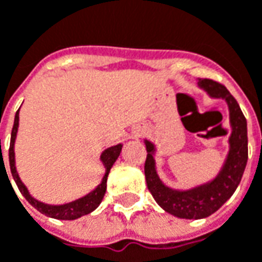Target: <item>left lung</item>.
<instances>
[{
	"instance_id": "8db88e82",
	"label": "left lung",
	"mask_w": 262,
	"mask_h": 262,
	"mask_svg": "<svg viewBox=\"0 0 262 262\" xmlns=\"http://www.w3.org/2000/svg\"><path fill=\"white\" fill-rule=\"evenodd\" d=\"M198 85L203 88L212 98H223L229 105L231 125V135L229 139L230 148L225 164L216 178L208 184H202L187 191H177L165 187L156 171V147L151 142H144L147 148L144 176L148 191L165 212L180 219H203L214 213L234 193L242 181L248 159L247 120L234 97L227 91L225 85L209 78H199Z\"/></svg>"
}]
</instances>
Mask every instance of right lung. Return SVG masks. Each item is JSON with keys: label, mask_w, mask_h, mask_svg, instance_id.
Wrapping results in <instances>:
<instances>
[{"label": "right lung", "mask_w": 262, "mask_h": 262, "mask_svg": "<svg viewBox=\"0 0 262 262\" xmlns=\"http://www.w3.org/2000/svg\"><path fill=\"white\" fill-rule=\"evenodd\" d=\"M18 126H19V109H18V112L15 114L14 127H12V133H11V143H9V168H11V174L14 177V181L16 182V185H18V189H19L20 193L25 196L26 201L31 203L33 208L37 209L40 213L46 214L49 217L60 220L78 219L81 216L91 213L92 210H95V209L99 206V203L102 202L103 195H105V191H106V180H108L109 171L112 168V165H114L115 161L119 157L120 151H122V144H116V146H112V147L106 148V150L101 154V161H102L103 165H105V176H103L101 184H99L92 192L86 193L85 196L80 198V199H75L73 202L64 203V205H48V203L39 202L37 199L31 196L28 188L24 185V182L20 181L19 176H18V171H16V167H15L14 151V144L15 139H16ZM5 172H7V170H5Z\"/></svg>", "instance_id": "obj_1"}]
</instances>
